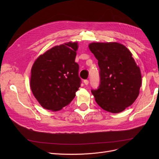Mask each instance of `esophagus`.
Listing matches in <instances>:
<instances>
[{
  "instance_id": "1",
  "label": "esophagus",
  "mask_w": 159,
  "mask_h": 159,
  "mask_svg": "<svg viewBox=\"0 0 159 159\" xmlns=\"http://www.w3.org/2000/svg\"><path fill=\"white\" fill-rule=\"evenodd\" d=\"M84 83L85 85H88L89 84V81L88 80H85L84 81Z\"/></svg>"
}]
</instances>
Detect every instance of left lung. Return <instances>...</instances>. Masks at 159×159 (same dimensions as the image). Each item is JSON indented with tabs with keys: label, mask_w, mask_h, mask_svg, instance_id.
<instances>
[{
	"label": "left lung",
	"mask_w": 159,
	"mask_h": 159,
	"mask_svg": "<svg viewBox=\"0 0 159 159\" xmlns=\"http://www.w3.org/2000/svg\"><path fill=\"white\" fill-rule=\"evenodd\" d=\"M90 51L98 60L100 85L91 90L105 111H123L137 98L142 84L141 70L126 46L118 42H92Z\"/></svg>",
	"instance_id": "8db88e82"
}]
</instances>
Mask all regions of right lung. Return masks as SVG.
Here are the masks:
<instances>
[{"mask_svg":"<svg viewBox=\"0 0 159 159\" xmlns=\"http://www.w3.org/2000/svg\"><path fill=\"white\" fill-rule=\"evenodd\" d=\"M78 49V42H66L47 50L34 62L30 86L43 108L57 111L75 98L81 82L75 62Z\"/></svg>","mask_w":159,"mask_h":159,"instance_id":"right-lung-1","label":"right lung"}]
</instances>
